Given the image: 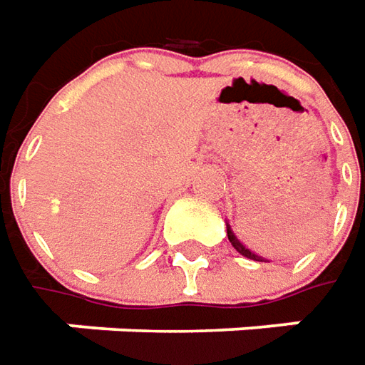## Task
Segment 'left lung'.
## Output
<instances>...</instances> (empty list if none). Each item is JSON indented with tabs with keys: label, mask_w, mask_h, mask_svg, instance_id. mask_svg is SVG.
I'll return each mask as SVG.
<instances>
[{
	"label": "left lung",
	"mask_w": 365,
	"mask_h": 365,
	"mask_svg": "<svg viewBox=\"0 0 365 365\" xmlns=\"http://www.w3.org/2000/svg\"><path fill=\"white\" fill-rule=\"evenodd\" d=\"M284 214H287V216H283V218H287V226H293V224L297 226V224H301V222L309 220V206L307 204H291V207H287V210H284ZM226 232H228V240L232 242L234 248H236L242 257L250 258V260H258V262H267L262 257L255 255L250 248H246V246L242 245L236 236H234L230 226H226Z\"/></svg>",
	"instance_id": "8db88e82"
}]
</instances>
